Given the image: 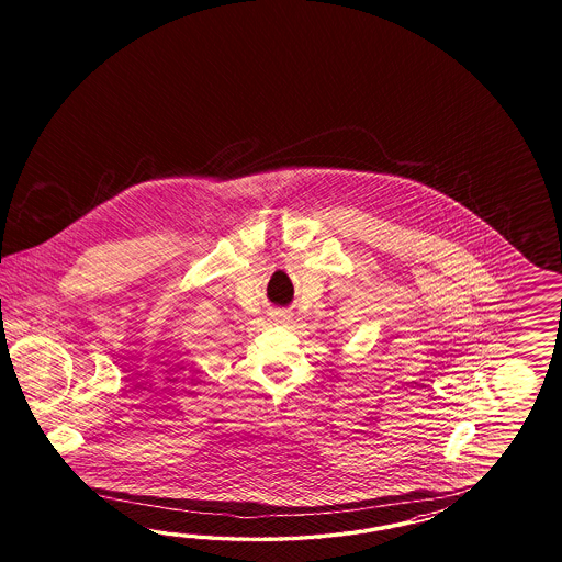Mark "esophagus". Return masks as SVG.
Listing matches in <instances>:
<instances>
[{"mask_svg":"<svg viewBox=\"0 0 562 562\" xmlns=\"http://www.w3.org/2000/svg\"><path fill=\"white\" fill-rule=\"evenodd\" d=\"M273 322H278V324H289L292 322V315H290L289 311H276L272 313Z\"/></svg>","mask_w":562,"mask_h":562,"instance_id":"1","label":"esophagus"}]
</instances>
